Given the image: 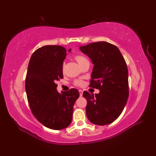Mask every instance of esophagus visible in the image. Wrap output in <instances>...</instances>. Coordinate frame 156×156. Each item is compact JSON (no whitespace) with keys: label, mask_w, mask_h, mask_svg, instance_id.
<instances>
[{"label":"esophagus","mask_w":156,"mask_h":156,"mask_svg":"<svg viewBox=\"0 0 156 156\" xmlns=\"http://www.w3.org/2000/svg\"><path fill=\"white\" fill-rule=\"evenodd\" d=\"M79 93H80V96H83V91L81 90V89H80V90H79Z\"/></svg>","instance_id":"1"}]
</instances>
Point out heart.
Here are the masks:
<instances>
[{
    "label": "heart",
    "mask_w": 156,
    "mask_h": 156,
    "mask_svg": "<svg viewBox=\"0 0 156 156\" xmlns=\"http://www.w3.org/2000/svg\"><path fill=\"white\" fill-rule=\"evenodd\" d=\"M75 60L77 61V62L79 64V65L80 66V67H83L84 65H85L86 63H89V60L85 56H83V55L81 54H78V55H76L74 57ZM64 68H65V64H62V70L64 71ZM83 84V82L82 80H76L74 82V84L76 86H81L82 84Z\"/></svg>",
    "instance_id": "b5f03b06"
}]
</instances>
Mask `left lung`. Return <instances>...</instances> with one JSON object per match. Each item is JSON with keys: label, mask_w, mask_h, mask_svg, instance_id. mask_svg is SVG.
<instances>
[{"label": "left lung", "mask_w": 156, "mask_h": 156, "mask_svg": "<svg viewBox=\"0 0 156 156\" xmlns=\"http://www.w3.org/2000/svg\"><path fill=\"white\" fill-rule=\"evenodd\" d=\"M80 49L94 65L89 87L100 90L95 96L83 92L87 116L95 125H109L119 117L127 102V66L119 49L107 42L90 43Z\"/></svg>", "instance_id": "left-lung-1"}]
</instances>
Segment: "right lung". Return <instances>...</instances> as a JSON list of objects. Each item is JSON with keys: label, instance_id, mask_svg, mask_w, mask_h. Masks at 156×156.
I'll return each instance as SVG.
<instances>
[{"label": "right lung", "instance_id": "add662e5", "mask_svg": "<svg viewBox=\"0 0 156 156\" xmlns=\"http://www.w3.org/2000/svg\"><path fill=\"white\" fill-rule=\"evenodd\" d=\"M66 55L67 50L59 45L36 49L31 56L25 78V90L33 115L44 126L54 130L70 125L73 105L80 96L76 89L62 94L57 91L56 82L63 78L62 66Z\"/></svg>", "mask_w": 156, "mask_h": 156}]
</instances>
